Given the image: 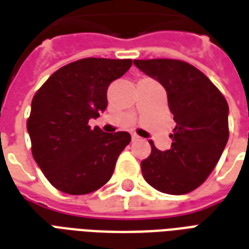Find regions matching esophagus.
<instances>
[{
	"label": "esophagus",
	"mask_w": 249,
	"mask_h": 249,
	"mask_svg": "<svg viewBox=\"0 0 249 249\" xmlns=\"http://www.w3.org/2000/svg\"><path fill=\"white\" fill-rule=\"evenodd\" d=\"M139 140H140V136L132 135V141H139Z\"/></svg>",
	"instance_id": "34e87169"
}]
</instances>
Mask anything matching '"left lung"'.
<instances>
[{"mask_svg": "<svg viewBox=\"0 0 249 249\" xmlns=\"http://www.w3.org/2000/svg\"><path fill=\"white\" fill-rule=\"evenodd\" d=\"M141 71L165 88L176 126L172 145L152 152L141 161L146 183L169 195H184L207 180L224 151L230 130V108L208 77L178 60H133Z\"/></svg>", "mask_w": 249, "mask_h": 249, "instance_id": "8db88e82", "label": "left lung"}]
</instances>
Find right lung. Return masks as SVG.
<instances>
[{"mask_svg": "<svg viewBox=\"0 0 249 249\" xmlns=\"http://www.w3.org/2000/svg\"><path fill=\"white\" fill-rule=\"evenodd\" d=\"M130 66L132 60L82 58L54 71L35 94L26 123L32 153L58 191L87 195L112 178L130 135L105 133L88 123L107 109L110 82Z\"/></svg>", "mask_w": 249, "mask_h": 249, "instance_id": "add662e5", "label": "right lung"}]
</instances>
